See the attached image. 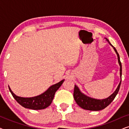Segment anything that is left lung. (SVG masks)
<instances>
[{
  "mask_svg": "<svg viewBox=\"0 0 129 129\" xmlns=\"http://www.w3.org/2000/svg\"><path fill=\"white\" fill-rule=\"evenodd\" d=\"M106 41L113 47L114 51H115L116 54L117 56L118 59V62L120 65V75L121 80L119 83V84L118 85L117 89L114 92L111 94L110 96L106 99H93L91 98H90L89 96H87L86 95L84 94L80 91V90L78 88L77 86L75 85V89H74V92H73V96L74 99H75L76 102L80 107L82 109H85V110H91V111H99L103 110L105 108H106L107 106L110 105L112 103L114 99L117 94L119 92L121 82V72H122V68H121V61L120 60V57L119 54L118 53L117 50L115 47L113 46L112 45V44L110 43L109 40L107 39V38H105Z\"/></svg>",
  "mask_w": 129,
  "mask_h": 129,
  "instance_id": "obj_1",
  "label": "left lung"
}]
</instances>
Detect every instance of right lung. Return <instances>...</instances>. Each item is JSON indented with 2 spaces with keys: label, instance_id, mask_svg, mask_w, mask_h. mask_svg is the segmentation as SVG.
<instances>
[{
  "label": "right lung",
  "instance_id": "add662e5",
  "mask_svg": "<svg viewBox=\"0 0 129 129\" xmlns=\"http://www.w3.org/2000/svg\"><path fill=\"white\" fill-rule=\"evenodd\" d=\"M64 80H61L57 83L51 86L43 93L32 98H22V97L17 96L14 94L9 86V89L14 99L16 100L17 103L24 108L32 109V110H42L46 109L50 105L54 98L56 91L60 87Z\"/></svg>",
  "mask_w": 129,
  "mask_h": 129
}]
</instances>
